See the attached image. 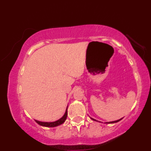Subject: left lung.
I'll return each instance as SVG.
<instances>
[{
    "mask_svg": "<svg viewBox=\"0 0 151 151\" xmlns=\"http://www.w3.org/2000/svg\"><path fill=\"white\" fill-rule=\"evenodd\" d=\"M91 119H92L93 121H96L95 120V119H92V118H91ZM121 119H119V120H117V121H111V122H106V124H114V123H117V122H119V121H121Z\"/></svg>",
    "mask_w": 151,
    "mask_h": 151,
    "instance_id": "8db88e82",
    "label": "left lung"
}]
</instances>
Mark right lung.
<instances>
[{"mask_svg":"<svg viewBox=\"0 0 151 151\" xmlns=\"http://www.w3.org/2000/svg\"><path fill=\"white\" fill-rule=\"evenodd\" d=\"M67 109H66V111L64 116H62L61 119H60L59 120L54 121V122H42V121H35L39 125L42 126H45V127H56V126L61 125V124H63L65 122L66 119H67Z\"/></svg>","mask_w":151,"mask_h":151,"instance_id":"obj_1","label":"right lung"}]
</instances>
